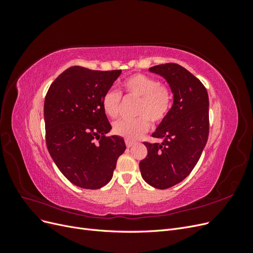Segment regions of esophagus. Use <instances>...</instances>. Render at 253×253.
<instances>
[{"mask_svg":"<svg viewBox=\"0 0 253 253\" xmlns=\"http://www.w3.org/2000/svg\"><path fill=\"white\" fill-rule=\"evenodd\" d=\"M126 144L127 148H131V147H133V145H134V142L133 141H129V140H126Z\"/></svg>","mask_w":253,"mask_h":253,"instance_id":"obj_1","label":"esophagus"}]
</instances>
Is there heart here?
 <instances>
[{"label":"heart","instance_id":"obj_1","mask_svg":"<svg viewBox=\"0 0 253 253\" xmlns=\"http://www.w3.org/2000/svg\"><path fill=\"white\" fill-rule=\"evenodd\" d=\"M122 87L127 97L138 98L134 119L118 120L113 126V131L126 140H136L143 135L152 124H159L169 113L172 104V94L169 87L160 84L155 78L143 74H134L122 82ZM121 95L110 89L102 97V109L108 116L116 118L119 115Z\"/></svg>","mask_w":253,"mask_h":253}]
</instances>
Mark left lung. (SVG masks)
I'll return each mask as SVG.
<instances>
[{
    "instance_id": "1",
    "label": "left lung",
    "mask_w": 253,
    "mask_h": 253,
    "mask_svg": "<svg viewBox=\"0 0 253 253\" xmlns=\"http://www.w3.org/2000/svg\"><path fill=\"white\" fill-rule=\"evenodd\" d=\"M149 71L166 79L173 105L152 134L163 142H144L148 155L139 168L150 186L168 189L187 177L205 149L209 135V98L203 83L178 64H160Z\"/></svg>"
}]
</instances>
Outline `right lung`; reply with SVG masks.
I'll list each match as a JSON object with an SVG mask.
<instances>
[{
	"instance_id": "right-lung-1",
	"label": "right lung",
	"mask_w": 253,
	"mask_h": 253,
	"mask_svg": "<svg viewBox=\"0 0 253 253\" xmlns=\"http://www.w3.org/2000/svg\"><path fill=\"white\" fill-rule=\"evenodd\" d=\"M121 71L72 66L51 83L44 101L47 150L58 169L75 186L100 189L108 183L126 143L102 109V97Z\"/></svg>"
}]
</instances>
